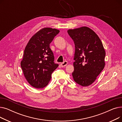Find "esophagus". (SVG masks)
Wrapping results in <instances>:
<instances>
[{"label":"esophagus","instance_id":"esophagus-1","mask_svg":"<svg viewBox=\"0 0 122 122\" xmlns=\"http://www.w3.org/2000/svg\"><path fill=\"white\" fill-rule=\"evenodd\" d=\"M67 64H68L67 61H65L64 62H63V63H61L60 64V65H61V66L62 67H65V66L67 65Z\"/></svg>","mask_w":122,"mask_h":122}]
</instances>
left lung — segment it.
<instances>
[{"instance_id":"obj_1","label":"left lung","mask_w":122,"mask_h":122,"mask_svg":"<svg viewBox=\"0 0 122 122\" xmlns=\"http://www.w3.org/2000/svg\"><path fill=\"white\" fill-rule=\"evenodd\" d=\"M67 32L75 47L74 80L82 86H88L104 68L105 51L103 44L98 36L88 27L69 30Z\"/></svg>"}]
</instances>
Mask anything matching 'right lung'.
Masks as SVG:
<instances>
[{"mask_svg": "<svg viewBox=\"0 0 122 122\" xmlns=\"http://www.w3.org/2000/svg\"><path fill=\"white\" fill-rule=\"evenodd\" d=\"M59 30L43 28L31 37L25 47L21 67L25 78L36 88L46 86L51 74L59 65L54 62L53 53L50 44Z\"/></svg>", "mask_w": 122, "mask_h": 122, "instance_id": "right-lung-1", "label": "right lung"}]
</instances>
